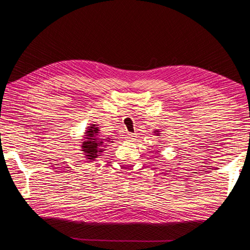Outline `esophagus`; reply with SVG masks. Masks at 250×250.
Masks as SVG:
<instances>
[{"instance_id":"esophagus-1","label":"esophagus","mask_w":250,"mask_h":250,"mask_svg":"<svg viewBox=\"0 0 250 250\" xmlns=\"http://www.w3.org/2000/svg\"><path fill=\"white\" fill-rule=\"evenodd\" d=\"M127 137L129 138V139H133V138L137 137V133H128Z\"/></svg>"}]
</instances>
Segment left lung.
Masks as SVG:
<instances>
[{
	"label": "left lung",
	"mask_w": 250,
	"mask_h": 250,
	"mask_svg": "<svg viewBox=\"0 0 250 250\" xmlns=\"http://www.w3.org/2000/svg\"><path fill=\"white\" fill-rule=\"evenodd\" d=\"M156 132H158V131H156Z\"/></svg>",
	"instance_id": "left-lung-1"
}]
</instances>
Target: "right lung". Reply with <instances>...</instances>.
<instances>
[{"label":"right lung","mask_w":250,"mask_h":250,"mask_svg":"<svg viewBox=\"0 0 250 250\" xmlns=\"http://www.w3.org/2000/svg\"><path fill=\"white\" fill-rule=\"evenodd\" d=\"M98 131H99L98 130V127H95V125L89 126L88 130L85 132V141L83 142L81 146L82 151H84L86 155L85 157H87L90 161H94V158H96L98 154L103 151V149H100L99 147H101L104 142H100L103 140L97 138Z\"/></svg>","instance_id":"add662e5"}]
</instances>
